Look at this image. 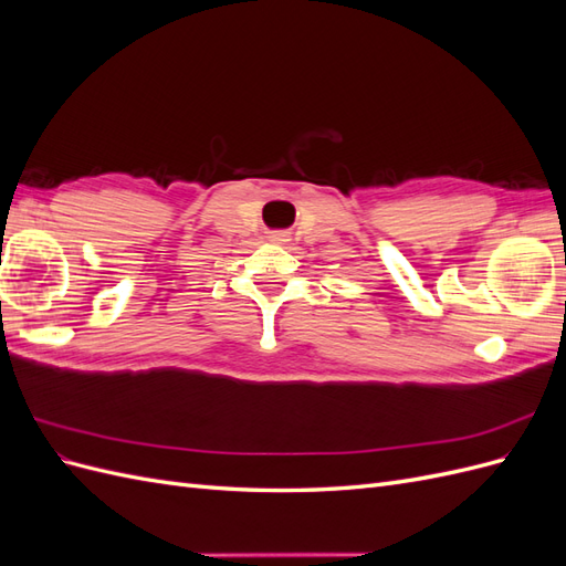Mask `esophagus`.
<instances>
[{
    "mask_svg": "<svg viewBox=\"0 0 566 566\" xmlns=\"http://www.w3.org/2000/svg\"><path fill=\"white\" fill-rule=\"evenodd\" d=\"M271 241H276V243H285L287 238H285V233H273V235H271Z\"/></svg>",
    "mask_w": 566,
    "mask_h": 566,
    "instance_id": "esophagus-1",
    "label": "esophagus"
}]
</instances>
